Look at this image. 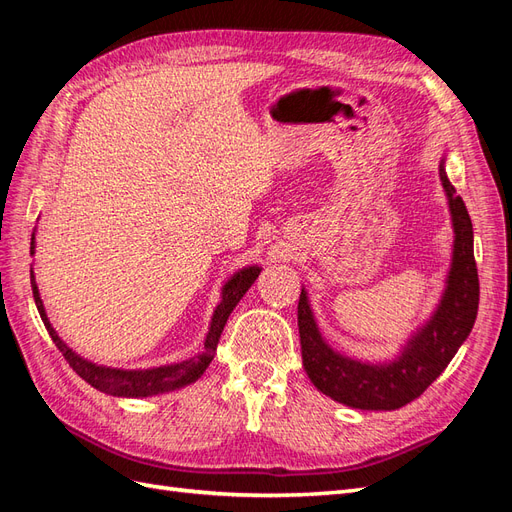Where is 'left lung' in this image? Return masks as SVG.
Listing matches in <instances>:
<instances>
[{"label":"left lung","mask_w":512,"mask_h":512,"mask_svg":"<svg viewBox=\"0 0 512 512\" xmlns=\"http://www.w3.org/2000/svg\"><path fill=\"white\" fill-rule=\"evenodd\" d=\"M440 181L453 224V254L444 290L431 316L408 335L393 359L361 361L337 352L322 337L307 290L299 297V337L303 367L320 393L359 410H397L410 404L436 380L466 342L478 312V273L474 262V230L466 203L446 175Z\"/></svg>","instance_id":"8db88e82"}]
</instances>
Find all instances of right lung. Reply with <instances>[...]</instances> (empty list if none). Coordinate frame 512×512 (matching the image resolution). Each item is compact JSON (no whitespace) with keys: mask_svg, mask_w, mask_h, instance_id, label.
I'll return each mask as SVG.
<instances>
[{"mask_svg":"<svg viewBox=\"0 0 512 512\" xmlns=\"http://www.w3.org/2000/svg\"><path fill=\"white\" fill-rule=\"evenodd\" d=\"M32 254H36V230L32 235ZM260 271H262V267H258V265H247V267L232 273L224 282L222 299H220L218 307L213 309L203 352H198L188 361L149 367V369L106 367V365H98L94 361L85 359V356H81L79 352H74L64 342V339L59 337V333L53 329L49 316H46V309H44V303L40 299V290L36 284L34 269H32V290H34V301H36V307H38L46 331H49L55 346L59 348L61 354H64V359L70 363V367L85 382H89L100 393L113 395V397H153V395H162V393L183 389V386L196 382L200 376L205 374V369L213 361L215 350H218L220 335L226 327V320H228L230 312L237 307V303L243 299V294L250 290V286L256 282Z\"/></svg>","mask_w":512,"mask_h":512,"instance_id":"right-lung-1","label":"right lung"}]
</instances>
